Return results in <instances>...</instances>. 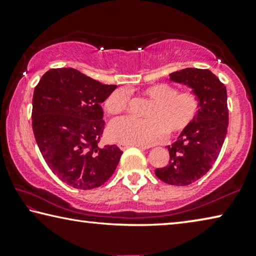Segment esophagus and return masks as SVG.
I'll list each match as a JSON object with an SVG mask.
<instances>
[{
    "mask_svg": "<svg viewBox=\"0 0 256 256\" xmlns=\"http://www.w3.org/2000/svg\"><path fill=\"white\" fill-rule=\"evenodd\" d=\"M118 147H120L122 150H128V148H130V147H139L140 150H146V147H142V146H134V144H124V142H120V144H118Z\"/></svg>",
    "mask_w": 256,
    "mask_h": 256,
    "instance_id": "esophagus-1",
    "label": "esophagus"
}]
</instances>
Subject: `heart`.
Here are the masks:
<instances>
[{"label":"heart","mask_w":256,"mask_h":256,"mask_svg":"<svg viewBox=\"0 0 256 256\" xmlns=\"http://www.w3.org/2000/svg\"><path fill=\"white\" fill-rule=\"evenodd\" d=\"M152 100L146 112L147 120L131 116L114 120L109 125L110 138L134 146H152L166 138L168 131L179 132L192 123L199 109V100L190 92L178 93L176 87L158 84L144 90ZM106 110L117 115L126 110L128 92L120 88L106 100Z\"/></svg>","instance_id":"1"}]
</instances>
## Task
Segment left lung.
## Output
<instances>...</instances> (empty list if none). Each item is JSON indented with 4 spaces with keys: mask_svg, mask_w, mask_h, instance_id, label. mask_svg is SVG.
I'll use <instances>...</instances> for the list:
<instances>
[{
    "mask_svg": "<svg viewBox=\"0 0 256 256\" xmlns=\"http://www.w3.org/2000/svg\"><path fill=\"white\" fill-rule=\"evenodd\" d=\"M171 82L190 88L199 100L194 120L168 147L169 164L155 174L170 185L186 186L204 176L226 140L228 112L226 88L209 70L188 68L169 74Z\"/></svg>",
    "mask_w": 256,
    "mask_h": 256,
    "instance_id": "8db88e82",
    "label": "left lung"
}]
</instances>
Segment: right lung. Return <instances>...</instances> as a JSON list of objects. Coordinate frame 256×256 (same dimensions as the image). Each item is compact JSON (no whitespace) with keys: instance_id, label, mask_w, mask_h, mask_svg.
I'll return each instance as SVG.
<instances>
[{"instance_id":"obj_1","label":"right lung","mask_w":256,"mask_h":256,"mask_svg":"<svg viewBox=\"0 0 256 256\" xmlns=\"http://www.w3.org/2000/svg\"><path fill=\"white\" fill-rule=\"evenodd\" d=\"M72 68H52L33 94L32 128L46 163L78 190L98 188L115 172L123 152L98 147L104 120L101 104L115 90Z\"/></svg>"}]
</instances>
